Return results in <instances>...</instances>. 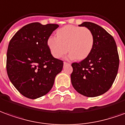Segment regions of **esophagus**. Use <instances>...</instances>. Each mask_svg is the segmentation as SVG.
Returning a JSON list of instances; mask_svg holds the SVG:
<instances>
[{
	"label": "esophagus",
	"instance_id": "34e87169",
	"mask_svg": "<svg viewBox=\"0 0 125 125\" xmlns=\"http://www.w3.org/2000/svg\"><path fill=\"white\" fill-rule=\"evenodd\" d=\"M64 65H66V64H71V62H64Z\"/></svg>",
	"mask_w": 125,
	"mask_h": 125
}]
</instances>
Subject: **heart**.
<instances>
[{"instance_id":"obj_1","label":"heart","mask_w":125,"mask_h":125,"mask_svg":"<svg viewBox=\"0 0 125 125\" xmlns=\"http://www.w3.org/2000/svg\"><path fill=\"white\" fill-rule=\"evenodd\" d=\"M56 36L57 38L50 36L47 41L51 54L56 58H62L69 50V58L83 60L94 44V36L87 27L66 25L57 31Z\"/></svg>"}]
</instances>
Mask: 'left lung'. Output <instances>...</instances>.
<instances>
[{
    "label": "left lung",
    "mask_w": 125,
    "mask_h": 125,
    "mask_svg": "<svg viewBox=\"0 0 125 125\" xmlns=\"http://www.w3.org/2000/svg\"><path fill=\"white\" fill-rule=\"evenodd\" d=\"M79 26L92 31L94 44L87 58L71 64V83L80 94L93 98L111 87L117 75L119 56L115 39L104 28L92 22H83Z\"/></svg>",
    "instance_id": "8db88e82"
}]
</instances>
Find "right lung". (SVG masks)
I'll use <instances>...</instances> for the list:
<instances>
[{
    "instance_id": "right-lung-1",
    "label": "right lung",
    "mask_w": 125,
    "mask_h": 125,
    "mask_svg": "<svg viewBox=\"0 0 125 125\" xmlns=\"http://www.w3.org/2000/svg\"><path fill=\"white\" fill-rule=\"evenodd\" d=\"M57 24H27L9 42L7 71L10 82L26 98L36 99L52 89L56 76L61 72L63 61L54 58L47 45Z\"/></svg>"
}]
</instances>
